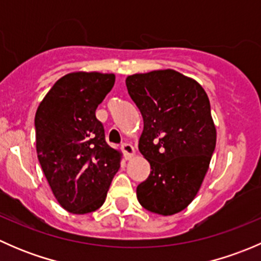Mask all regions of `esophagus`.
I'll use <instances>...</instances> for the list:
<instances>
[{"label":"esophagus","instance_id":"34e87169","mask_svg":"<svg viewBox=\"0 0 261 261\" xmlns=\"http://www.w3.org/2000/svg\"><path fill=\"white\" fill-rule=\"evenodd\" d=\"M121 149H122L123 154H125V156L127 158V159H130V158H133L134 155H135V147L131 145V144L123 143L122 145H121Z\"/></svg>","mask_w":261,"mask_h":261}]
</instances>
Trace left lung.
Masks as SVG:
<instances>
[{
    "label": "left lung",
    "mask_w": 261,
    "mask_h": 261,
    "mask_svg": "<svg viewBox=\"0 0 261 261\" xmlns=\"http://www.w3.org/2000/svg\"><path fill=\"white\" fill-rule=\"evenodd\" d=\"M126 87L143 116L139 150L151 169L136 188L139 202L158 215L183 211L198 193L216 147L208 96L173 69L128 75Z\"/></svg>",
    "instance_id": "left-lung-1"
}]
</instances>
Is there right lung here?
Listing matches in <instances>:
<instances>
[{"mask_svg":"<svg viewBox=\"0 0 261 261\" xmlns=\"http://www.w3.org/2000/svg\"><path fill=\"white\" fill-rule=\"evenodd\" d=\"M115 74L73 72L55 82L35 115L36 152L58 203L75 215L105 203L121 151L105 140L96 110Z\"/></svg>","mask_w":261,"mask_h":261,"instance_id":"1","label":"right lung"}]
</instances>
